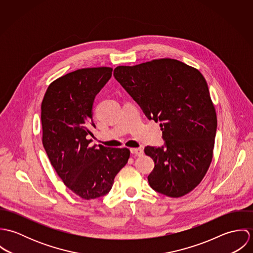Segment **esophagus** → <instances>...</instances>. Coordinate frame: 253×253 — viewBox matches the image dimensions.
Returning <instances> with one entry per match:
<instances>
[{"label": "esophagus", "instance_id": "esophagus-1", "mask_svg": "<svg viewBox=\"0 0 253 253\" xmlns=\"http://www.w3.org/2000/svg\"><path fill=\"white\" fill-rule=\"evenodd\" d=\"M130 152H131L132 156H134V157L141 156L143 154V149L142 148H131Z\"/></svg>", "mask_w": 253, "mask_h": 253}]
</instances>
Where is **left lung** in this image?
<instances>
[{
    "label": "left lung",
    "mask_w": 253,
    "mask_h": 253,
    "mask_svg": "<svg viewBox=\"0 0 253 253\" xmlns=\"http://www.w3.org/2000/svg\"><path fill=\"white\" fill-rule=\"evenodd\" d=\"M116 80L149 120L160 121L166 147H145L155 162L152 189L171 198L194 190L212 161L217 117L206 79L198 69L171 58L118 66Z\"/></svg>",
    "instance_id": "obj_1"
}]
</instances>
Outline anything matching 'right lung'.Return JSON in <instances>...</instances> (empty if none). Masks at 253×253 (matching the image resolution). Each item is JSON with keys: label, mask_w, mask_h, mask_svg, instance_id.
Masks as SVG:
<instances>
[{"label": "right lung", "mask_w": 253, "mask_h": 253, "mask_svg": "<svg viewBox=\"0 0 253 253\" xmlns=\"http://www.w3.org/2000/svg\"><path fill=\"white\" fill-rule=\"evenodd\" d=\"M111 67L68 73L47 87L42 102V141L63 183L84 200L102 197L126 165L127 148L90 146L92 104L112 76Z\"/></svg>", "instance_id": "right-lung-1"}]
</instances>
